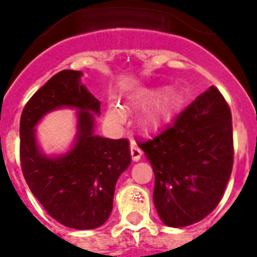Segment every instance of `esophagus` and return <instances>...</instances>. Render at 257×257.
<instances>
[{
  "mask_svg": "<svg viewBox=\"0 0 257 257\" xmlns=\"http://www.w3.org/2000/svg\"><path fill=\"white\" fill-rule=\"evenodd\" d=\"M131 156H132L133 162H139L143 156V151L137 147V144L135 142L131 143Z\"/></svg>",
  "mask_w": 257,
  "mask_h": 257,
  "instance_id": "esophagus-1",
  "label": "esophagus"
}]
</instances>
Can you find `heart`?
Returning <instances> with one entry per match:
<instances>
[{"label": "heart", "mask_w": 257, "mask_h": 257, "mask_svg": "<svg viewBox=\"0 0 257 257\" xmlns=\"http://www.w3.org/2000/svg\"><path fill=\"white\" fill-rule=\"evenodd\" d=\"M159 93L156 89H146L139 91V93L133 97L136 102H146L156 94ZM182 98L178 94V91L172 89H168L163 91V94L158 98V101L144 113L142 118L143 128L147 131H155V129L160 128L164 122H167L171 118L174 113L178 110V107L181 105ZM107 118L113 124H121L124 121V111L121 107L117 105H110L107 107L106 111Z\"/></svg>", "instance_id": "b5f03b06"}]
</instances>
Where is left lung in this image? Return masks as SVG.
<instances>
[{
  "instance_id": "1",
  "label": "left lung",
  "mask_w": 257,
  "mask_h": 257,
  "mask_svg": "<svg viewBox=\"0 0 257 257\" xmlns=\"http://www.w3.org/2000/svg\"><path fill=\"white\" fill-rule=\"evenodd\" d=\"M139 147L154 168L160 220L171 228L199 222L217 207L232 174L230 109L211 86L163 132Z\"/></svg>"
}]
</instances>
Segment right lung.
I'll return each instance as SVG.
<instances>
[{"instance_id": "add662e5", "label": "right lung", "mask_w": 257, "mask_h": 257, "mask_svg": "<svg viewBox=\"0 0 257 257\" xmlns=\"http://www.w3.org/2000/svg\"><path fill=\"white\" fill-rule=\"evenodd\" d=\"M81 71L63 70L37 90L20 120V160L25 182L47 213L64 226L95 229L113 209L117 179L131 164L126 139L94 132L101 102L81 83ZM62 107L77 110V135L63 155L48 157L37 143L36 125Z\"/></svg>"}]
</instances>
